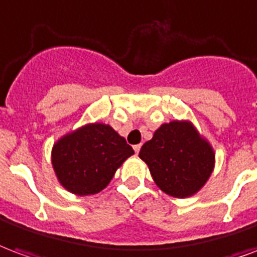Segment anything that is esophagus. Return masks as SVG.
I'll use <instances>...</instances> for the list:
<instances>
[{
	"label": "esophagus",
	"instance_id": "obj_1",
	"mask_svg": "<svg viewBox=\"0 0 257 257\" xmlns=\"http://www.w3.org/2000/svg\"><path fill=\"white\" fill-rule=\"evenodd\" d=\"M133 148H134V152H136L137 155H138V152L141 151V145H140V144H138V145H134Z\"/></svg>",
	"mask_w": 257,
	"mask_h": 257
}]
</instances>
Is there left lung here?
Masks as SVG:
<instances>
[{
  "label": "left lung",
  "instance_id": "left-lung-1",
  "mask_svg": "<svg viewBox=\"0 0 257 257\" xmlns=\"http://www.w3.org/2000/svg\"><path fill=\"white\" fill-rule=\"evenodd\" d=\"M157 186L172 197L186 198L203 188L215 167V152L189 120L159 127L140 151Z\"/></svg>",
  "mask_w": 257,
  "mask_h": 257
}]
</instances>
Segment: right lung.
<instances>
[{
  "instance_id": "right-lung-1",
  "label": "right lung",
  "mask_w": 257,
  "mask_h": 257,
  "mask_svg": "<svg viewBox=\"0 0 257 257\" xmlns=\"http://www.w3.org/2000/svg\"><path fill=\"white\" fill-rule=\"evenodd\" d=\"M131 155L133 148L109 124L90 123L54 144L52 166L63 188L76 196H89L106 188Z\"/></svg>"
}]
</instances>
